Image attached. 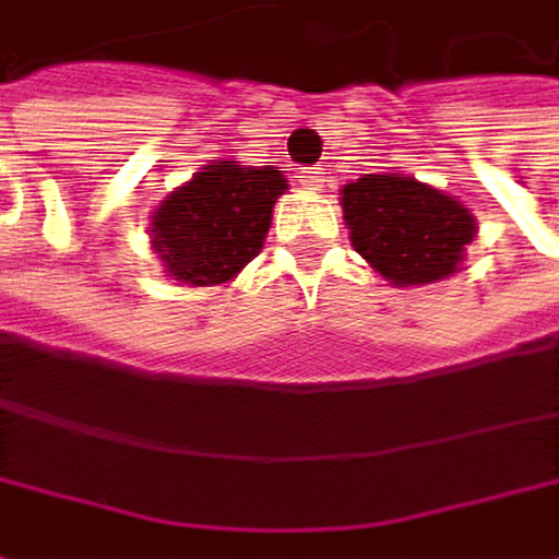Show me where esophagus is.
<instances>
[{"label":"esophagus","mask_w":559,"mask_h":559,"mask_svg":"<svg viewBox=\"0 0 559 559\" xmlns=\"http://www.w3.org/2000/svg\"><path fill=\"white\" fill-rule=\"evenodd\" d=\"M298 181H301L305 188H311V191H321V185H324V168H305V171H298Z\"/></svg>","instance_id":"34e87169"}]
</instances>
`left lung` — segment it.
<instances>
[{"mask_svg":"<svg viewBox=\"0 0 559 559\" xmlns=\"http://www.w3.org/2000/svg\"><path fill=\"white\" fill-rule=\"evenodd\" d=\"M350 245L397 288L451 277L477 235L471 209L411 175H365L341 188Z\"/></svg>","mask_w":559,"mask_h":559,"instance_id":"left-lung-1","label":"left lung"}]
</instances>
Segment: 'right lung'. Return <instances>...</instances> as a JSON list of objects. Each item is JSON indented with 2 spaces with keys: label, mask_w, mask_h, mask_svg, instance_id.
<instances>
[{
  "label": "right lung",
  "mask_w": 559,
  "mask_h": 559,
  "mask_svg": "<svg viewBox=\"0 0 559 559\" xmlns=\"http://www.w3.org/2000/svg\"><path fill=\"white\" fill-rule=\"evenodd\" d=\"M271 165L212 162L152 212V248L168 277L191 288L225 285L264 248L271 209L285 194Z\"/></svg>",
  "instance_id": "right-lung-1"
}]
</instances>
